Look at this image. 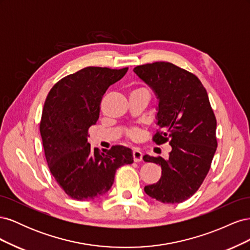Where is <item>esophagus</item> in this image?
<instances>
[{"label":"esophagus","mask_w":250,"mask_h":250,"mask_svg":"<svg viewBox=\"0 0 250 250\" xmlns=\"http://www.w3.org/2000/svg\"><path fill=\"white\" fill-rule=\"evenodd\" d=\"M132 156H133V161L134 162H141L142 158H143V154L139 149H133L132 151Z\"/></svg>","instance_id":"esophagus-1"}]
</instances>
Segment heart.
<instances>
[{"instance_id": "b5f03b06", "label": "heart", "mask_w": 250, "mask_h": 250, "mask_svg": "<svg viewBox=\"0 0 250 250\" xmlns=\"http://www.w3.org/2000/svg\"><path fill=\"white\" fill-rule=\"evenodd\" d=\"M139 135V131L138 129H131L128 131V137H129L130 139H135Z\"/></svg>"}]
</instances>
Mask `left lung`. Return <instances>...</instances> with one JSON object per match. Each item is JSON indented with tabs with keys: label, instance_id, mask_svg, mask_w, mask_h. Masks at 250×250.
<instances>
[{
	"label": "left lung",
	"instance_id": "8db88e82",
	"mask_svg": "<svg viewBox=\"0 0 250 250\" xmlns=\"http://www.w3.org/2000/svg\"><path fill=\"white\" fill-rule=\"evenodd\" d=\"M133 72L152 87L158 99L156 145L169 142L168 160L144 155L158 164L162 176L144 188L164 203H180L197 192L209 171L217 149V121L207 89L193 73L165 62L135 66Z\"/></svg>",
	"mask_w": 250,
	"mask_h": 250
}]
</instances>
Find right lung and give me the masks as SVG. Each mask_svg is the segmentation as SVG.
I'll return each mask as SVG.
<instances>
[{
    "label": "right lung",
    "mask_w": 250,
    "mask_h": 250,
    "mask_svg": "<svg viewBox=\"0 0 250 250\" xmlns=\"http://www.w3.org/2000/svg\"><path fill=\"white\" fill-rule=\"evenodd\" d=\"M127 70L84 67L55 83L44 101L40 124L44 156L58 186L73 199L101 197L121 166L133 163L129 148L116 145L100 153L87 143L103 95Z\"/></svg>",
    "instance_id": "1"
}]
</instances>
